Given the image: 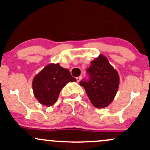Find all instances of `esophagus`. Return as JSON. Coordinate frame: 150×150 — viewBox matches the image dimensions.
Segmentation results:
<instances>
[{"mask_svg": "<svg viewBox=\"0 0 150 150\" xmlns=\"http://www.w3.org/2000/svg\"><path fill=\"white\" fill-rule=\"evenodd\" d=\"M76 80H77V82H80V81L82 80V76H79V77H77V78H76Z\"/></svg>", "mask_w": 150, "mask_h": 150, "instance_id": "esophagus-1", "label": "esophagus"}]
</instances>
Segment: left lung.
<instances>
[{
  "instance_id": "8db88e82",
  "label": "left lung",
  "mask_w": 150,
  "mask_h": 150,
  "mask_svg": "<svg viewBox=\"0 0 150 150\" xmlns=\"http://www.w3.org/2000/svg\"><path fill=\"white\" fill-rule=\"evenodd\" d=\"M89 80H81L89 100L94 107L102 108L112 102L119 86V75L109 63L107 58L101 54L91 62L87 70Z\"/></svg>"
}]
</instances>
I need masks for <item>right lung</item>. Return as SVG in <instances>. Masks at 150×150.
<instances>
[{
	"instance_id": "add662e5",
	"label": "right lung",
	"mask_w": 150,
	"mask_h": 150,
	"mask_svg": "<svg viewBox=\"0 0 150 150\" xmlns=\"http://www.w3.org/2000/svg\"><path fill=\"white\" fill-rule=\"evenodd\" d=\"M69 70L59 63H50L34 77L32 89L34 97L42 105L51 106L57 101L61 89L69 82H76Z\"/></svg>"
}]
</instances>
